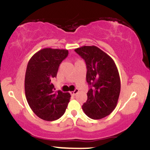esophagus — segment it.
<instances>
[{"label":"esophagus","instance_id":"esophagus-1","mask_svg":"<svg viewBox=\"0 0 150 150\" xmlns=\"http://www.w3.org/2000/svg\"><path fill=\"white\" fill-rule=\"evenodd\" d=\"M78 92H79V89L76 88V89H75V91H72V92H70V93H71V95L75 96L77 93H78Z\"/></svg>","mask_w":150,"mask_h":150}]
</instances>
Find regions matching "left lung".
I'll list each match as a JSON object with an SVG mask.
<instances>
[{
  "label": "left lung",
  "mask_w": 150,
  "mask_h": 150,
  "mask_svg": "<svg viewBox=\"0 0 150 150\" xmlns=\"http://www.w3.org/2000/svg\"><path fill=\"white\" fill-rule=\"evenodd\" d=\"M75 51L86 62L90 88L82 108L91 119H103L117 105L121 90L119 71L112 58L98 47L83 46Z\"/></svg>",
  "instance_id": "left-lung-1"
}]
</instances>
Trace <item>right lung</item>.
Masks as SVG:
<instances>
[{
	"label": "right lung",
	"instance_id": "1",
	"mask_svg": "<svg viewBox=\"0 0 150 150\" xmlns=\"http://www.w3.org/2000/svg\"><path fill=\"white\" fill-rule=\"evenodd\" d=\"M68 50L45 48L31 57L25 75V94L33 112L45 121H55L65 112L70 94L54 91L52 79L56 78L60 63Z\"/></svg>",
	"mask_w": 150,
	"mask_h": 150
}]
</instances>
